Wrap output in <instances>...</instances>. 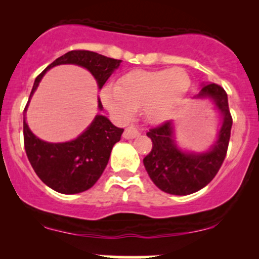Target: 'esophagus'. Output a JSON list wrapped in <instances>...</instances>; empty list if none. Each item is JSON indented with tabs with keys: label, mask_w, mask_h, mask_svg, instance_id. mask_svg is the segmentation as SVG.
I'll list each match as a JSON object with an SVG mask.
<instances>
[{
	"label": "esophagus",
	"mask_w": 259,
	"mask_h": 259,
	"mask_svg": "<svg viewBox=\"0 0 259 259\" xmlns=\"http://www.w3.org/2000/svg\"><path fill=\"white\" fill-rule=\"evenodd\" d=\"M139 135L138 129L135 126H127L125 130H124L123 138L124 139H134Z\"/></svg>",
	"instance_id": "34e87169"
}]
</instances>
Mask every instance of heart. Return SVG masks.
Instances as JSON below:
<instances>
[{
  "instance_id": "obj_1",
  "label": "heart",
  "mask_w": 259,
  "mask_h": 259,
  "mask_svg": "<svg viewBox=\"0 0 259 259\" xmlns=\"http://www.w3.org/2000/svg\"><path fill=\"white\" fill-rule=\"evenodd\" d=\"M190 84L189 74L180 68L156 72L134 70L121 76L117 88H106L102 100L123 119L132 117L135 108L144 107L148 120L160 123L183 102Z\"/></svg>"
}]
</instances>
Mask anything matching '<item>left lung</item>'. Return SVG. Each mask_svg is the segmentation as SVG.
I'll return each mask as SVG.
<instances>
[{
  "instance_id": "8db88e82",
  "label": "left lung",
  "mask_w": 259,
  "mask_h": 259,
  "mask_svg": "<svg viewBox=\"0 0 259 259\" xmlns=\"http://www.w3.org/2000/svg\"><path fill=\"white\" fill-rule=\"evenodd\" d=\"M196 97H209L223 114L218 140L206 153H185L175 145L173 124L164 121L152 127L147 136L152 140V150L144 158L151 180L162 191L171 195H190L208 185L221 169L230 140L231 118L228 95L218 84L202 86Z\"/></svg>"
}]
</instances>
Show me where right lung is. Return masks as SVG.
Here are the masks:
<instances>
[{"label":"right lung","instance_id":"add662e5","mask_svg":"<svg viewBox=\"0 0 259 259\" xmlns=\"http://www.w3.org/2000/svg\"><path fill=\"white\" fill-rule=\"evenodd\" d=\"M120 62V59L108 58L86 50L69 51L38 74L29 101L45 73L55 65L78 64L86 68L97 80L101 89L113 70L119 67ZM99 108L102 109L100 100ZM123 132L124 129L114 126L106 117L96 115L91 125L75 140L62 144H50L37 139L30 132L25 118L23 123L25 152L32 169L44 184L65 195L86 191L96 184L107 167L113 146L119 141Z\"/></svg>","mask_w":259,"mask_h":259}]
</instances>
